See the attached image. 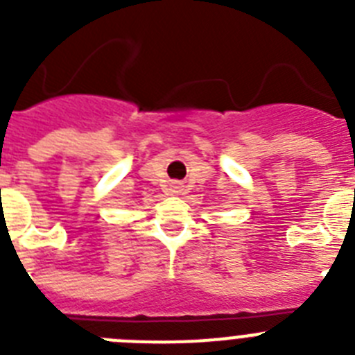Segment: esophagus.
<instances>
[{
	"mask_svg": "<svg viewBox=\"0 0 355 355\" xmlns=\"http://www.w3.org/2000/svg\"><path fill=\"white\" fill-rule=\"evenodd\" d=\"M180 190H181V187H175V190H174V192H180Z\"/></svg>",
	"mask_w": 355,
	"mask_h": 355,
	"instance_id": "34e87169",
	"label": "esophagus"
}]
</instances>
